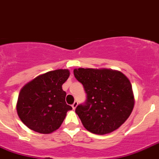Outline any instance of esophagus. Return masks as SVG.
Here are the masks:
<instances>
[{
  "instance_id": "esophagus-1",
  "label": "esophagus",
  "mask_w": 159,
  "mask_h": 159,
  "mask_svg": "<svg viewBox=\"0 0 159 159\" xmlns=\"http://www.w3.org/2000/svg\"><path fill=\"white\" fill-rule=\"evenodd\" d=\"M77 104H78V103H77V102H76V101L74 102H73V105H72V107H73V110H74V109H76V107H77Z\"/></svg>"
}]
</instances>
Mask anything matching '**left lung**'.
<instances>
[{"instance_id":"8db88e82","label":"left lung","mask_w":159,"mask_h":159,"mask_svg":"<svg viewBox=\"0 0 159 159\" xmlns=\"http://www.w3.org/2000/svg\"><path fill=\"white\" fill-rule=\"evenodd\" d=\"M87 94L86 104L75 112L88 131L104 135L112 133L127 120L134 107L130 81L120 71L109 69H73Z\"/></svg>"}]
</instances>
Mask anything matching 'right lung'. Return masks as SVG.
Listing matches in <instances>:
<instances>
[{
	"mask_svg": "<svg viewBox=\"0 0 159 159\" xmlns=\"http://www.w3.org/2000/svg\"><path fill=\"white\" fill-rule=\"evenodd\" d=\"M69 69H57L37 76L25 84L16 105L20 120L30 129L49 134L61 127L67 111L66 93L62 85L69 77Z\"/></svg>",
	"mask_w": 159,
	"mask_h": 159,
	"instance_id": "1",
	"label": "right lung"
}]
</instances>
